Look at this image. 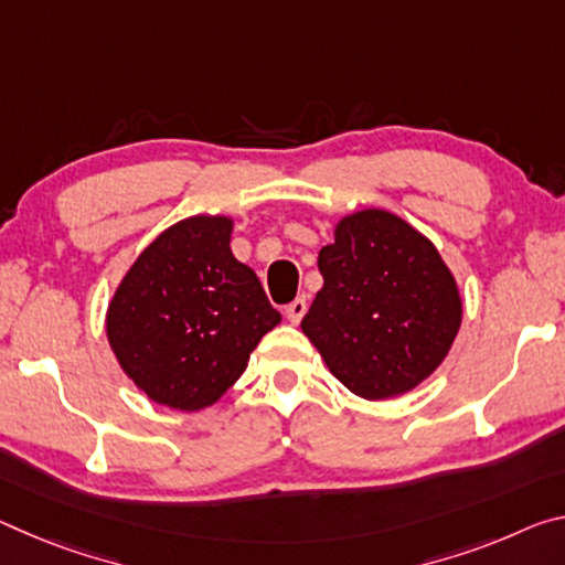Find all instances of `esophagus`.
<instances>
[{
  "label": "esophagus",
  "instance_id": "34e87169",
  "mask_svg": "<svg viewBox=\"0 0 565 565\" xmlns=\"http://www.w3.org/2000/svg\"><path fill=\"white\" fill-rule=\"evenodd\" d=\"M307 315V299L299 297L297 301H291L289 307H286V319L291 321V324H299V321Z\"/></svg>",
  "mask_w": 565,
  "mask_h": 565
}]
</instances>
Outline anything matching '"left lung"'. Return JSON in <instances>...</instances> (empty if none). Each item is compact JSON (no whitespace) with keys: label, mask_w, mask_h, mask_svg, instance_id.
<instances>
[{"label":"left lung","mask_w":565,"mask_h":565,"mask_svg":"<svg viewBox=\"0 0 565 565\" xmlns=\"http://www.w3.org/2000/svg\"><path fill=\"white\" fill-rule=\"evenodd\" d=\"M317 264L324 286L301 331L349 392L399 397L445 362L462 324L460 289L407 221L382 209L349 213Z\"/></svg>","instance_id":"left-lung-1"}]
</instances>
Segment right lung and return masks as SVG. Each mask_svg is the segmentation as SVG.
Returning <instances> with one entry per match:
<instances>
[{"label":"right lung","instance_id":"right-lung-1","mask_svg":"<svg viewBox=\"0 0 565 565\" xmlns=\"http://www.w3.org/2000/svg\"><path fill=\"white\" fill-rule=\"evenodd\" d=\"M234 218L188 216L140 250L115 289L105 334L156 405L199 412L226 395L281 321L254 268L231 250Z\"/></svg>","mask_w":565,"mask_h":565}]
</instances>
